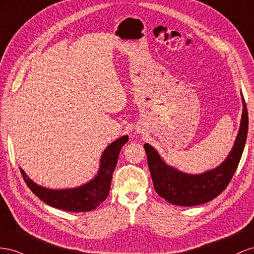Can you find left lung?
Wrapping results in <instances>:
<instances>
[{
  "label": "left lung",
  "instance_id": "8db88e82",
  "mask_svg": "<svg viewBox=\"0 0 254 254\" xmlns=\"http://www.w3.org/2000/svg\"><path fill=\"white\" fill-rule=\"evenodd\" d=\"M241 95L243 113L240 129L227 158L216 168L199 175L185 173L169 166L151 144H143L152 181L158 195L171 204L194 206L209 202L226 190L240 164L248 134V111L242 92Z\"/></svg>",
  "mask_w": 254,
  "mask_h": 254
}]
</instances>
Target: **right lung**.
<instances>
[{"mask_svg": "<svg viewBox=\"0 0 254 254\" xmlns=\"http://www.w3.org/2000/svg\"><path fill=\"white\" fill-rule=\"evenodd\" d=\"M127 140L128 136L125 135L108 144L101 155L96 177L81 186L51 190L35 183L20 167L21 175L30 190L48 205L68 212H89L97 208L110 193L113 172L117 165L120 150Z\"/></svg>", "mask_w": 254, "mask_h": 254, "instance_id": "add662e5", "label": "right lung"}]
</instances>
